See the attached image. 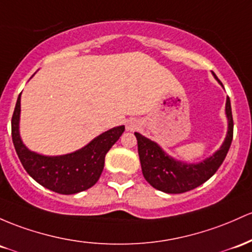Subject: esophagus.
<instances>
[{"label": "esophagus", "instance_id": "esophagus-1", "mask_svg": "<svg viewBox=\"0 0 252 252\" xmlns=\"http://www.w3.org/2000/svg\"><path fill=\"white\" fill-rule=\"evenodd\" d=\"M135 128H136V126H135L134 123H130V124H128V130H134Z\"/></svg>", "mask_w": 252, "mask_h": 252}]
</instances>
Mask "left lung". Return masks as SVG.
<instances>
[{
    "label": "left lung",
    "mask_w": 252,
    "mask_h": 252,
    "mask_svg": "<svg viewBox=\"0 0 252 252\" xmlns=\"http://www.w3.org/2000/svg\"><path fill=\"white\" fill-rule=\"evenodd\" d=\"M215 79L218 77L215 76ZM226 115L228 120V131L225 142L215 154L198 164L177 161L168 157L156 142L139 132H135L141 168L146 181L156 189L167 193L187 192L208 181L223 162L233 139V117L229 98L226 100Z\"/></svg>",
    "instance_id": "left-lung-1"
}]
</instances>
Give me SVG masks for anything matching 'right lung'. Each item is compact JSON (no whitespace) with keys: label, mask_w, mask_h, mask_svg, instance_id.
Returning a JSON list of instances; mask_svg holds the SVG:
<instances>
[{"label":"right lung","mask_w":252,"mask_h":252,"mask_svg":"<svg viewBox=\"0 0 252 252\" xmlns=\"http://www.w3.org/2000/svg\"><path fill=\"white\" fill-rule=\"evenodd\" d=\"M20 95L21 93L12 117V139L26 172L44 188L63 195H71L93 187L103 172L105 156L123 134L124 126L103 132L74 153L61 157L40 156L29 151L20 139Z\"/></svg>","instance_id":"right-lung-1"}]
</instances>
